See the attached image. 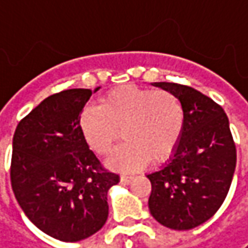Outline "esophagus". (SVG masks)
<instances>
[{"label": "esophagus", "instance_id": "obj_1", "mask_svg": "<svg viewBox=\"0 0 248 248\" xmlns=\"http://www.w3.org/2000/svg\"><path fill=\"white\" fill-rule=\"evenodd\" d=\"M133 179L135 178L130 176V175H122V176H121V183H122V185H129Z\"/></svg>", "mask_w": 248, "mask_h": 248}]
</instances>
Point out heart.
I'll return each mask as SVG.
<instances>
[{
  "label": "heart",
  "mask_w": 248,
  "mask_h": 248,
  "mask_svg": "<svg viewBox=\"0 0 248 248\" xmlns=\"http://www.w3.org/2000/svg\"><path fill=\"white\" fill-rule=\"evenodd\" d=\"M79 124L87 144L100 155L111 153L121 130L124 143L108 162L132 170L150 158L161 162L175 151L183 133L185 111L170 92L126 84L103 95L100 107H86Z\"/></svg>",
  "instance_id": "obj_1"
}]
</instances>
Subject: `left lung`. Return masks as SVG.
<instances>
[{
	"label": "left lung",
	"mask_w": 248,
	"mask_h": 248,
	"mask_svg": "<svg viewBox=\"0 0 248 248\" xmlns=\"http://www.w3.org/2000/svg\"><path fill=\"white\" fill-rule=\"evenodd\" d=\"M185 111V126L167 165L147 175L148 208L156 222L175 231L199 226L219 210L236 168V145L225 111L193 87L158 81Z\"/></svg>",
	"instance_id": "8db88e82"
}]
</instances>
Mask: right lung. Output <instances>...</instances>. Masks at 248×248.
Instances as JSON below:
<instances>
[{
    "label": "right lung",
    "mask_w": 248,
    "mask_h": 248,
    "mask_svg": "<svg viewBox=\"0 0 248 248\" xmlns=\"http://www.w3.org/2000/svg\"><path fill=\"white\" fill-rule=\"evenodd\" d=\"M94 89L49 95L16 126L11 185L27 218L61 242L93 236L108 218V190L119 176L105 170L81 135L80 113Z\"/></svg>",
    "instance_id": "obj_1"
}]
</instances>
